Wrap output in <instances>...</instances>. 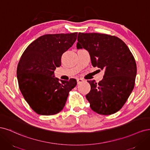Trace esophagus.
Segmentation results:
<instances>
[{
    "label": "esophagus",
    "mask_w": 150,
    "mask_h": 150,
    "mask_svg": "<svg viewBox=\"0 0 150 150\" xmlns=\"http://www.w3.org/2000/svg\"><path fill=\"white\" fill-rule=\"evenodd\" d=\"M76 80H77V83H78V84H79V83H81L82 81H84V80H83V79H81V78H79V79H77Z\"/></svg>",
    "instance_id": "1"
}]
</instances>
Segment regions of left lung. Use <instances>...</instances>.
<instances>
[{"label":"left lung","mask_w":150,"mask_h":150,"mask_svg":"<svg viewBox=\"0 0 150 150\" xmlns=\"http://www.w3.org/2000/svg\"><path fill=\"white\" fill-rule=\"evenodd\" d=\"M77 49L89 53L91 64L105 70L103 79L91 86L86 98L90 107L100 115L117 112L126 103L134 86L137 64L128 46L115 36L98 33H79Z\"/></svg>","instance_id":"1"}]
</instances>
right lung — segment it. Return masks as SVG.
I'll use <instances>...</instances> for the list:
<instances>
[{
	"label": "right lung",
	"mask_w": 150,
	"mask_h": 150,
	"mask_svg": "<svg viewBox=\"0 0 150 150\" xmlns=\"http://www.w3.org/2000/svg\"><path fill=\"white\" fill-rule=\"evenodd\" d=\"M77 32L47 34L28 45L22 55L17 69L19 88L24 99L37 114L52 115L65 105L69 91L76 85L55 78L54 70L61 65L64 52L73 45Z\"/></svg>",
	"instance_id": "obj_1"
}]
</instances>
